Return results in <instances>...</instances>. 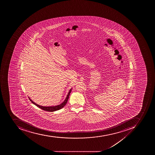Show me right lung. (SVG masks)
Here are the masks:
<instances>
[{"label":"right lung","instance_id":"right-lung-1","mask_svg":"<svg viewBox=\"0 0 155 155\" xmlns=\"http://www.w3.org/2000/svg\"><path fill=\"white\" fill-rule=\"evenodd\" d=\"M72 88H71L69 91L68 94L67 95V96L66 97V98L65 99V100H64L63 102L61 103V104H60V105H57V106H49V107H45V106H42L41 105H38L36 104V103L33 102L32 100L30 98L28 97L30 101L33 104L36 106L37 107H40L41 110H44L45 111H50V112H53V111H56V110H61L62 109V107H64L65 105H66L67 103V101L68 100L70 94L71 93V91H72Z\"/></svg>","mask_w":155,"mask_h":155}]
</instances>
